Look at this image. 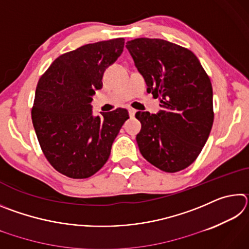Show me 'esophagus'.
I'll return each mask as SVG.
<instances>
[{
	"label": "esophagus",
	"instance_id": "1",
	"mask_svg": "<svg viewBox=\"0 0 249 249\" xmlns=\"http://www.w3.org/2000/svg\"><path fill=\"white\" fill-rule=\"evenodd\" d=\"M128 113H129V116H130V117H134L135 114H136V109L129 108V109H128Z\"/></svg>",
	"mask_w": 249,
	"mask_h": 249
}]
</instances>
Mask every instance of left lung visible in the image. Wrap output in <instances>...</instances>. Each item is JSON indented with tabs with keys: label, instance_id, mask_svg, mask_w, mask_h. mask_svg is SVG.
<instances>
[{
	"label": "left lung",
	"instance_id": "left-lung-1",
	"mask_svg": "<svg viewBox=\"0 0 249 249\" xmlns=\"http://www.w3.org/2000/svg\"><path fill=\"white\" fill-rule=\"evenodd\" d=\"M147 92L159 99L157 114L137 112L136 141L147 161L166 172L189 167L200 155L213 125V91L209 75L191 50L157 38L126 43Z\"/></svg>",
	"mask_w": 249,
	"mask_h": 249
}]
</instances>
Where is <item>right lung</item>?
Segmentation results:
<instances>
[{
    "mask_svg": "<svg viewBox=\"0 0 249 249\" xmlns=\"http://www.w3.org/2000/svg\"><path fill=\"white\" fill-rule=\"evenodd\" d=\"M124 38L81 46L59 56L37 83L32 120L50 165L72 179L98 172L107 161L127 109L92 115V96L105 69L124 48Z\"/></svg>",
    "mask_w": 249,
    "mask_h": 249,
    "instance_id": "1",
    "label": "right lung"
}]
</instances>
